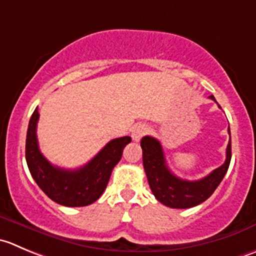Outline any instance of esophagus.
Wrapping results in <instances>:
<instances>
[{"mask_svg": "<svg viewBox=\"0 0 256 256\" xmlns=\"http://www.w3.org/2000/svg\"><path fill=\"white\" fill-rule=\"evenodd\" d=\"M148 132V128L145 125H138L132 128L131 131V136H132V140L140 141L141 138H142L145 134Z\"/></svg>", "mask_w": 256, "mask_h": 256, "instance_id": "esophagus-1", "label": "esophagus"}]
</instances>
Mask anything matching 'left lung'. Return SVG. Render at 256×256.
Masks as SVG:
<instances>
[{"label": "left lung", "mask_w": 256, "mask_h": 256, "mask_svg": "<svg viewBox=\"0 0 256 256\" xmlns=\"http://www.w3.org/2000/svg\"><path fill=\"white\" fill-rule=\"evenodd\" d=\"M215 100L214 96H209ZM220 108V106H219ZM230 135V128L229 130ZM142 162L152 194L161 204L174 209H188L196 206L212 195L224 178L232 160V138L226 148V158L220 168H215L200 180L188 181L178 178L170 171L166 164L160 141L151 136H144L141 140Z\"/></svg>", "instance_id": "left-lung-1"}]
</instances>
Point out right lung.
<instances>
[{
    "label": "right lung",
    "mask_w": 256,
    "mask_h": 256,
    "mask_svg": "<svg viewBox=\"0 0 256 256\" xmlns=\"http://www.w3.org/2000/svg\"><path fill=\"white\" fill-rule=\"evenodd\" d=\"M38 118L36 108L30 118L26 136V161L34 180L50 199L64 206H86L95 202L105 191L112 168L131 138H114L82 168L66 170L52 165L40 151L36 134Z\"/></svg>",
    "instance_id": "obj_1"
}]
</instances>
